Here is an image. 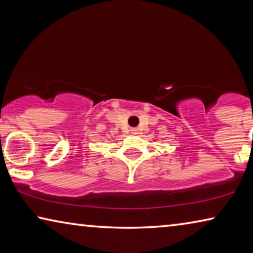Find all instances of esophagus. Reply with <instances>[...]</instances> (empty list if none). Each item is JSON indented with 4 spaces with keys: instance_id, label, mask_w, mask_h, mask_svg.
I'll list each match as a JSON object with an SVG mask.
<instances>
[{
    "instance_id": "esophagus-1",
    "label": "esophagus",
    "mask_w": 253,
    "mask_h": 253,
    "mask_svg": "<svg viewBox=\"0 0 253 253\" xmlns=\"http://www.w3.org/2000/svg\"><path fill=\"white\" fill-rule=\"evenodd\" d=\"M130 131H131V134H134V135L138 134V129H137V128H131Z\"/></svg>"
}]
</instances>
